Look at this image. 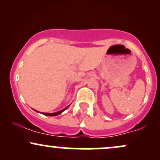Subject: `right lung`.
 <instances>
[{
    "label": "right lung",
    "instance_id": "add662e5",
    "mask_svg": "<svg viewBox=\"0 0 160 160\" xmlns=\"http://www.w3.org/2000/svg\"><path fill=\"white\" fill-rule=\"evenodd\" d=\"M68 108V107H67V108H64L63 110H62V111H60L56 112V113H43V115H46V116H50V117H52V116H57V115L60 114V113H62V112H63L64 111H65V110L67 109Z\"/></svg>",
    "mask_w": 160,
    "mask_h": 160
}]
</instances>
